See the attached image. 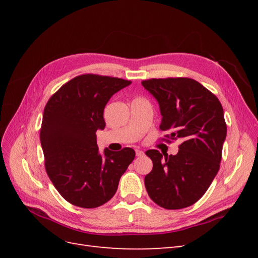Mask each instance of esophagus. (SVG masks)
I'll return each instance as SVG.
<instances>
[{
    "instance_id": "34e87169",
    "label": "esophagus",
    "mask_w": 258,
    "mask_h": 258,
    "mask_svg": "<svg viewBox=\"0 0 258 258\" xmlns=\"http://www.w3.org/2000/svg\"><path fill=\"white\" fill-rule=\"evenodd\" d=\"M136 154H137L138 157H141V156H143V155H144V152L140 151V150H137V151H136Z\"/></svg>"
}]
</instances>
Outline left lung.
Segmentation results:
<instances>
[{
  "mask_svg": "<svg viewBox=\"0 0 258 258\" xmlns=\"http://www.w3.org/2000/svg\"><path fill=\"white\" fill-rule=\"evenodd\" d=\"M142 85L159 104L160 130L182 141L176 155L145 153L153 161L144 179L147 194L161 208H187L204 196L220 169L227 135L223 106L212 92L186 77L153 79Z\"/></svg>",
  "mask_w": 258,
  "mask_h": 258,
  "instance_id": "1",
  "label": "left lung"
}]
</instances>
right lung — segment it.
<instances>
[{"label":"right lung","mask_w":258,"mask_h":258,"mask_svg":"<svg viewBox=\"0 0 258 258\" xmlns=\"http://www.w3.org/2000/svg\"><path fill=\"white\" fill-rule=\"evenodd\" d=\"M130 81L84 74L51 96L44 108L41 144L50 181L68 202L92 209L104 205L117 190L136 152L105 148L100 154L97 130H103V112L114 93Z\"/></svg>","instance_id":"1"}]
</instances>
